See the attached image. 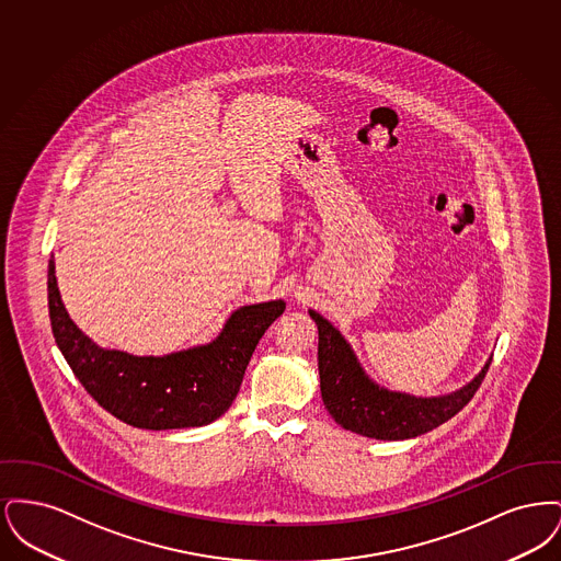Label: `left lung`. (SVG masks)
Masks as SVG:
<instances>
[{"label": "left lung", "mask_w": 561, "mask_h": 561, "mask_svg": "<svg viewBox=\"0 0 561 561\" xmlns=\"http://www.w3.org/2000/svg\"><path fill=\"white\" fill-rule=\"evenodd\" d=\"M309 316L320 332L318 368L323 405L341 427L374 439H410L444 425L476 396L492 364L490 357L469 385L450 396L414 398L387 391L362 370L353 348L330 321L316 311Z\"/></svg>", "instance_id": "obj_1"}]
</instances>
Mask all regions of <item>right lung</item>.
<instances>
[{"label": "right lung", "mask_w": 561, "mask_h": 561, "mask_svg": "<svg viewBox=\"0 0 561 561\" xmlns=\"http://www.w3.org/2000/svg\"><path fill=\"white\" fill-rule=\"evenodd\" d=\"M48 309L54 341L83 389L126 425L163 431L202 427L229 410L254 348L284 313L286 302L241 307L213 343L163 357H136L92 343L60 300L53 259L48 263Z\"/></svg>", "instance_id": "1"}]
</instances>
